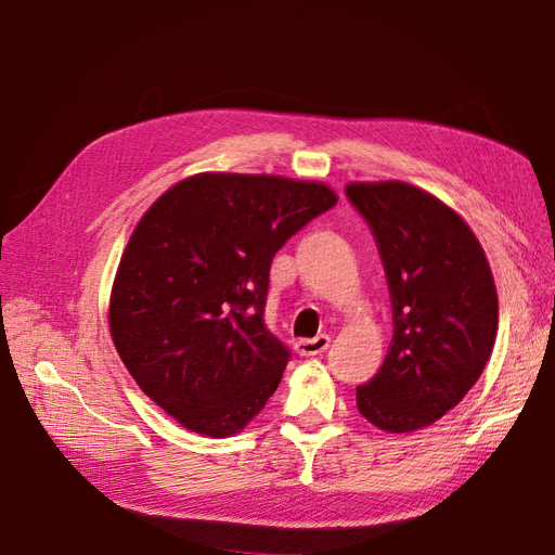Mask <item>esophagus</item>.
<instances>
[{
	"mask_svg": "<svg viewBox=\"0 0 555 555\" xmlns=\"http://www.w3.org/2000/svg\"><path fill=\"white\" fill-rule=\"evenodd\" d=\"M328 344H332V338H328L326 334H320L314 338H300L296 344V350H298V356H320V352H324L328 348Z\"/></svg>",
	"mask_w": 555,
	"mask_h": 555,
	"instance_id": "1",
	"label": "esophagus"
}]
</instances>
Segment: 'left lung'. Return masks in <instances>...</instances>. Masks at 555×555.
<instances>
[{
    "label": "left lung",
    "instance_id": "obj_1",
    "mask_svg": "<svg viewBox=\"0 0 555 555\" xmlns=\"http://www.w3.org/2000/svg\"><path fill=\"white\" fill-rule=\"evenodd\" d=\"M367 221L393 312L384 364L356 388L360 415L388 434L443 417L475 386L493 350L499 298L475 233L415 185L350 183Z\"/></svg>",
    "mask_w": 555,
    "mask_h": 555
}]
</instances>
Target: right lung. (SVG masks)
Wrapping results in <instances>:
<instances>
[{"mask_svg":"<svg viewBox=\"0 0 555 555\" xmlns=\"http://www.w3.org/2000/svg\"><path fill=\"white\" fill-rule=\"evenodd\" d=\"M334 205L322 183L199 173L140 219L116 271L112 338L185 429L241 431L276 391L291 350L264 324L271 259Z\"/></svg>","mask_w":555,"mask_h":555,"instance_id":"obj_1","label":"right lung"}]
</instances>
